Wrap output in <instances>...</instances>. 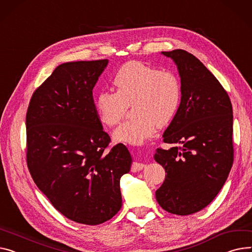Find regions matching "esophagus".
<instances>
[{
	"mask_svg": "<svg viewBox=\"0 0 252 252\" xmlns=\"http://www.w3.org/2000/svg\"><path fill=\"white\" fill-rule=\"evenodd\" d=\"M146 167V165L145 164H143V163H138V162H133L132 164H131V172H139V171H141V170H143L144 168Z\"/></svg>",
	"mask_w": 252,
	"mask_h": 252,
	"instance_id": "obj_1",
	"label": "esophagus"
}]
</instances>
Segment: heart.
Masks as SVG:
<instances>
[{
  "label": "heart",
  "instance_id": "heart-1",
  "mask_svg": "<svg viewBox=\"0 0 252 252\" xmlns=\"http://www.w3.org/2000/svg\"><path fill=\"white\" fill-rule=\"evenodd\" d=\"M112 83L115 93L100 92L94 105L100 122L107 126L119 124L131 105L133 115L115 130L116 141L142 143L153 135L156 125L165 126L172 119L180 103L181 86L177 76L141 62L124 64Z\"/></svg>",
  "mask_w": 252,
  "mask_h": 252
}]
</instances>
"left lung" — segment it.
<instances>
[{
	"instance_id": "1",
	"label": "left lung",
	"mask_w": 252,
	"mask_h": 252,
	"mask_svg": "<svg viewBox=\"0 0 252 252\" xmlns=\"http://www.w3.org/2000/svg\"><path fill=\"white\" fill-rule=\"evenodd\" d=\"M176 63L181 101L163 133L168 150L158 148L154 159L165 180L156 199L168 213L187 216L206 208L219 193L233 164V110L217 78L183 49L162 52Z\"/></svg>"
}]
</instances>
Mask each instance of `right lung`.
I'll use <instances>...</instances> for the list:
<instances>
[{
  "mask_svg": "<svg viewBox=\"0 0 252 252\" xmlns=\"http://www.w3.org/2000/svg\"><path fill=\"white\" fill-rule=\"evenodd\" d=\"M108 60L64 63L33 93L26 113L27 165L37 188L65 218L104 223L122 208L121 177L131 157L95 110L93 88Z\"/></svg>",
  "mask_w": 252,
  "mask_h": 252,
  "instance_id": "obj_1",
  "label": "right lung"
}]
</instances>
